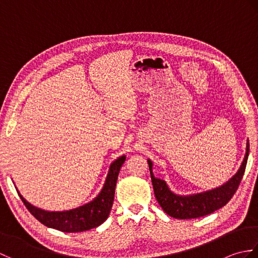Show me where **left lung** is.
<instances>
[{
	"mask_svg": "<svg viewBox=\"0 0 258 258\" xmlns=\"http://www.w3.org/2000/svg\"><path fill=\"white\" fill-rule=\"evenodd\" d=\"M248 153L249 144L247 143V150H246L242 165H240L238 172L227 183L218 188L191 196H179L173 194L164 180L154 177L152 172V162L147 161L150 166L153 188H154V194L158 204L169 216L178 218V220L202 217L220 210L221 207L227 204L235 194V191L237 190L240 180L243 178L246 164H247Z\"/></svg>",
	"mask_w": 258,
	"mask_h": 258,
	"instance_id": "8db88e82",
	"label": "left lung"
}]
</instances>
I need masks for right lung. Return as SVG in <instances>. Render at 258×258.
<instances>
[{"label": "right lung", "instance_id": "obj_1", "mask_svg": "<svg viewBox=\"0 0 258 258\" xmlns=\"http://www.w3.org/2000/svg\"><path fill=\"white\" fill-rule=\"evenodd\" d=\"M125 162V156L118 157L109 167L106 182L101 193L94 201L75 210L67 212H46L31 205L19 193L25 207L38 222L47 227L58 229L65 233H78L95 228L105 222L109 215L114 201L115 186H116L119 169Z\"/></svg>", "mask_w": 258, "mask_h": 258}]
</instances>
